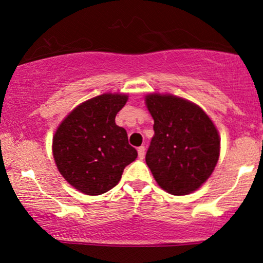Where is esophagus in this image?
Instances as JSON below:
<instances>
[{
	"label": "esophagus",
	"instance_id": "obj_1",
	"mask_svg": "<svg viewBox=\"0 0 263 263\" xmlns=\"http://www.w3.org/2000/svg\"><path fill=\"white\" fill-rule=\"evenodd\" d=\"M137 152H138V158L143 159V158H144V153H146V148H144V146L138 147Z\"/></svg>",
	"mask_w": 263,
	"mask_h": 263
}]
</instances>
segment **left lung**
Instances as JSON below:
<instances>
[{
  "instance_id": "left-lung-1",
  "label": "left lung",
  "mask_w": 263,
  "mask_h": 263,
  "mask_svg": "<svg viewBox=\"0 0 263 263\" xmlns=\"http://www.w3.org/2000/svg\"><path fill=\"white\" fill-rule=\"evenodd\" d=\"M144 102L155 120L146 163L157 184L173 195H186L209 179L220 156L216 126L199 105L151 92Z\"/></svg>"
}]
</instances>
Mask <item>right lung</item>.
I'll return each mask as SVG.
<instances>
[{"instance_id":"obj_1","label":"right lung","mask_w":263,"mask_h":263,"mask_svg":"<svg viewBox=\"0 0 263 263\" xmlns=\"http://www.w3.org/2000/svg\"><path fill=\"white\" fill-rule=\"evenodd\" d=\"M127 93L105 92L81 102L60 122L53 136V157L63 178L86 195H100L121 179L137 158L127 132L115 123Z\"/></svg>"}]
</instances>
